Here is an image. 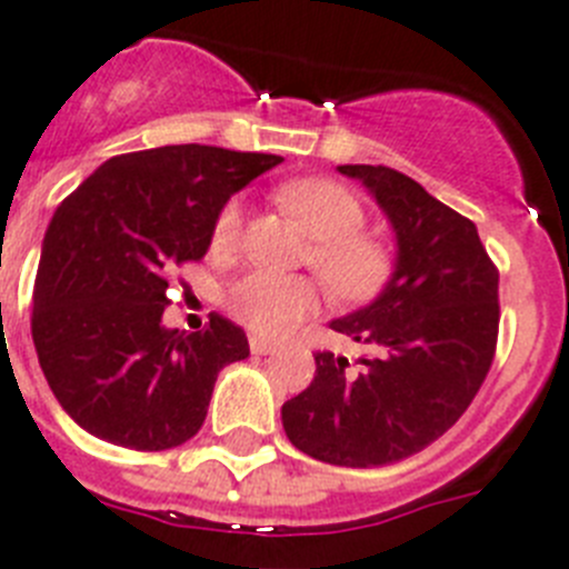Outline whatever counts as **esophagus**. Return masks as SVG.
<instances>
[{
	"label": "esophagus",
	"mask_w": 569,
	"mask_h": 569,
	"mask_svg": "<svg viewBox=\"0 0 569 569\" xmlns=\"http://www.w3.org/2000/svg\"><path fill=\"white\" fill-rule=\"evenodd\" d=\"M250 351L259 353V357H264V353H273L276 351V345L267 342V339H261V337H252L250 339Z\"/></svg>",
	"instance_id": "esophagus-1"
}]
</instances>
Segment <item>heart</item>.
I'll use <instances>...</instances> for the list:
<instances>
[{
    "label": "heart",
    "mask_w": 569,
    "mask_h": 569,
    "mask_svg": "<svg viewBox=\"0 0 569 569\" xmlns=\"http://www.w3.org/2000/svg\"><path fill=\"white\" fill-rule=\"evenodd\" d=\"M279 203L313 238L305 256L333 299L359 302L388 276V250L366 236V207L351 189L331 178H299L279 189ZM241 236V203L232 198L212 221L210 244L230 252ZM319 305V288L305 276L247 273L227 290V308L241 325L261 337H281Z\"/></svg>",
    "instance_id": "b5f03b06"
}]
</instances>
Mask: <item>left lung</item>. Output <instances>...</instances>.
<instances>
[{
	"label": "left lung",
	"mask_w": 569,
	"mask_h": 569,
	"mask_svg": "<svg viewBox=\"0 0 569 569\" xmlns=\"http://www.w3.org/2000/svg\"><path fill=\"white\" fill-rule=\"evenodd\" d=\"M397 236L395 273L366 308L333 319L337 333L373 357L317 353V373L281 406L290 443L333 466H388L411 458L458 423L487 380L498 342V267L478 227L409 174L345 163Z\"/></svg>",
	"instance_id": "1"
}]
</instances>
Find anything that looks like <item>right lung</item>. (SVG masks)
<instances>
[{
  "mask_svg": "<svg viewBox=\"0 0 569 569\" xmlns=\"http://www.w3.org/2000/svg\"><path fill=\"white\" fill-rule=\"evenodd\" d=\"M279 154L160 146L118 154L57 207L33 284V348L53 397L89 435L163 451L198 435L244 331L163 325L169 273L210 250L218 210Z\"/></svg>",
  "mask_w": 569,
  "mask_h": 569,
  "instance_id": "right-lung-1",
  "label": "right lung"
}]
</instances>
